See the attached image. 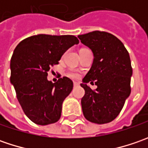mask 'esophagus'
I'll list each match as a JSON object with an SVG mask.
<instances>
[{"label": "esophagus", "mask_w": 148, "mask_h": 148, "mask_svg": "<svg viewBox=\"0 0 148 148\" xmlns=\"http://www.w3.org/2000/svg\"><path fill=\"white\" fill-rule=\"evenodd\" d=\"M73 86H74V87H76V86H79V83L74 82V83H73Z\"/></svg>", "instance_id": "esophagus-1"}]
</instances>
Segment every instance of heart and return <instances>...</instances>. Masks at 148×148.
<instances>
[{"label": "heart", "instance_id": "heart-1", "mask_svg": "<svg viewBox=\"0 0 148 148\" xmlns=\"http://www.w3.org/2000/svg\"><path fill=\"white\" fill-rule=\"evenodd\" d=\"M67 77H70L71 79H74V80H77L81 77L80 73H78L77 71H69L67 72Z\"/></svg>", "mask_w": 148, "mask_h": 148}]
</instances>
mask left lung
Returning a JSON list of instances; mask_svg holds the SVG:
<instances>
[{
	"instance_id": "1",
	"label": "left lung",
	"mask_w": 148,
	"mask_h": 148,
	"mask_svg": "<svg viewBox=\"0 0 148 148\" xmlns=\"http://www.w3.org/2000/svg\"><path fill=\"white\" fill-rule=\"evenodd\" d=\"M78 38L94 54L92 66L81 84L85 90L83 114L91 123H110L119 114L131 93L133 68L129 54L122 42L107 32L96 30ZM88 82L97 88L90 89Z\"/></svg>"
}]
</instances>
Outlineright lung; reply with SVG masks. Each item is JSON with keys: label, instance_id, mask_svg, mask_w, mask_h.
<instances>
[{"label": "right lung", "instance_id": "add662e5", "mask_svg": "<svg viewBox=\"0 0 148 148\" xmlns=\"http://www.w3.org/2000/svg\"><path fill=\"white\" fill-rule=\"evenodd\" d=\"M79 40L73 35L38 34L22 40L10 60V82L25 115L32 122L48 125L58 122L63 100L73 82L68 77L48 81L50 67L58 64L66 51Z\"/></svg>", "mask_w": 148, "mask_h": 148}]
</instances>
